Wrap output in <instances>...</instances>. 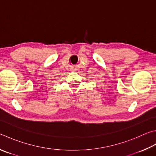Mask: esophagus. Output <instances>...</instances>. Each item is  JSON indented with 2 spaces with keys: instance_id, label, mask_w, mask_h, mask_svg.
Listing matches in <instances>:
<instances>
[{
  "instance_id": "esophagus-1",
  "label": "esophagus",
  "mask_w": 156,
  "mask_h": 156,
  "mask_svg": "<svg viewBox=\"0 0 156 156\" xmlns=\"http://www.w3.org/2000/svg\"><path fill=\"white\" fill-rule=\"evenodd\" d=\"M72 71H73V72H75V71H77V70H78V68H77V67H76V66H74V67H72Z\"/></svg>"
}]
</instances>
